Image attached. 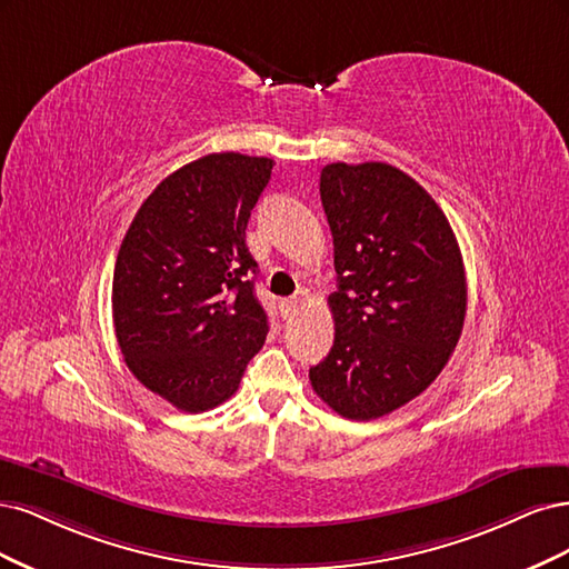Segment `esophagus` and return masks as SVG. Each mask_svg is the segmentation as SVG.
Returning <instances> with one entry per match:
<instances>
[{
    "label": "esophagus",
    "mask_w": 569,
    "mask_h": 569,
    "mask_svg": "<svg viewBox=\"0 0 569 569\" xmlns=\"http://www.w3.org/2000/svg\"><path fill=\"white\" fill-rule=\"evenodd\" d=\"M300 307V300L298 298H286V300H281V315L283 317H290L292 311H296Z\"/></svg>",
    "instance_id": "34e87169"
}]
</instances>
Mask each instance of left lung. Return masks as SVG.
<instances>
[{
	"label": "left lung",
	"instance_id": "obj_1",
	"mask_svg": "<svg viewBox=\"0 0 569 569\" xmlns=\"http://www.w3.org/2000/svg\"><path fill=\"white\" fill-rule=\"evenodd\" d=\"M319 191L333 233L336 340L309 380L336 413L373 420L449 361L466 319L463 258L432 196L388 162L326 164Z\"/></svg>",
	"mask_w": 569,
	"mask_h": 569
}]
</instances>
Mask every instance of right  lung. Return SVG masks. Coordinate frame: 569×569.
Returning <instances> with one entry per match:
<instances>
[{
	"instance_id": "right-lung-1",
	"label": "right lung",
	"mask_w": 569,
	"mask_h": 569,
	"mask_svg": "<svg viewBox=\"0 0 569 569\" xmlns=\"http://www.w3.org/2000/svg\"><path fill=\"white\" fill-rule=\"evenodd\" d=\"M271 168L233 151L198 158L160 181L122 238L116 338L143 388L179 411L227 401L264 345L246 227Z\"/></svg>"
}]
</instances>
